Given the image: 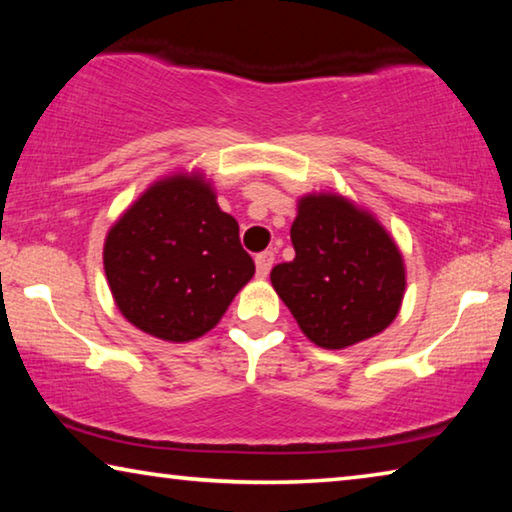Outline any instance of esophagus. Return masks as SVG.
Returning <instances> with one entry per match:
<instances>
[{
    "label": "esophagus",
    "instance_id": "1",
    "mask_svg": "<svg viewBox=\"0 0 512 512\" xmlns=\"http://www.w3.org/2000/svg\"><path fill=\"white\" fill-rule=\"evenodd\" d=\"M275 262V255L271 253V250H266V253H259L255 257V266H257V275L259 277H266L268 273H271V266Z\"/></svg>",
    "mask_w": 512,
    "mask_h": 512
}]
</instances>
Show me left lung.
I'll list each match as a JSON object with an SVG mask.
<instances>
[{
    "label": "left lung",
    "mask_w": 512,
    "mask_h": 512,
    "mask_svg": "<svg viewBox=\"0 0 512 512\" xmlns=\"http://www.w3.org/2000/svg\"><path fill=\"white\" fill-rule=\"evenodd\" d=\"M291 244L296 257L273 268L271 284L318 348L372 339L400 314L402 250L368 207L339 192L300 196Z\"/></svg>",
    "instance_id": "obj_1"
}]
</instances>
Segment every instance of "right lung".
Returning a JSON list of instances; mask_svg holds the SVG:
<instances>
[{
  "label": "right lung",
  "mask_w": 512,
  "mask_h": 512,
  "mask_svg": "<svg viewBox=\"0 0 512 512\" xmlns=\"http://www.w3.org/2000/svg\"><path fill=\"white\" fill-rule=\"evenodd\" d=\"M103 268L119 314L169 343L219 325L255 275L239 223L201 169L153 180L119 214L103 241Z\"/></svg>",
  "instance_id": "add662e5"
}]
</instances>
